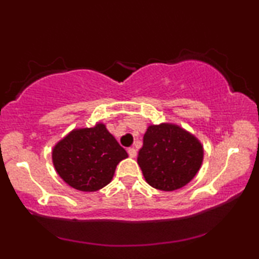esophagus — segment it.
Listing matches in <instances>:
<instances>
[{
    "mask_svg": "<svg viewBox=\"0 0 259 259\" xmlns=\"http://www.w3.org/2000/svg\"><path fill=\"white\" fill-rule=\"evenodd\" d=\"M127 152H128V155L131 158H136L137 157V150L134 147H130L128 150H127Z\"/></svg>",
    "mask_w": 259,
    "mask_h": 259,
    "instance_id": "esophagus-1",
    "label": "esophagus"
}]
</instances>
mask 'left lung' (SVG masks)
<instances>
[{
	"label": "left lung",
	"instance_id": "8db88e82",
	"mask_svg": "<svg viewBox=\"0 0 259 259\" xmlns=\"http://www.w3.org/2000/svg\"><path fill=\"white\" fill-rule=\"evenodd\" d=\"M203 157V145L193 134L173 123H160L148 126L138 164L152 187L175 191L194 178Z\"/></svg>",
	"mask_w": 259,
	"mask_h": 259
}]
</instances>
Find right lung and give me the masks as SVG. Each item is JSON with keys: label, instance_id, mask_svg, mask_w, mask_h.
I'll use <instances>...</instances> for the list:
<instances>
[{"label": "right lung", "instance_id": "1", "mask_svg": "<svg viewBox=\"0 0 259 259\" xmlns=\"http://www.w3.org/2000/svg\"><path fill=\"white\" fill-rule=\"evenodd\" d=\"M127 157L104 123L73 130L52 152L58 175L73 189L83 192H94L111 183L116 165Z\"/></svg>", "mask_w": 259, "mask_h": 259}]
</instances>
